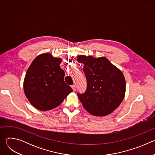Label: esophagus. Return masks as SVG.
<instances>
[{
    "instance_id": "esophagus-1",
    "label": "esophagus",
    "mask_w": 155,
    "mask_h": 155,
    "mask_svg": "<svg viewBox=\"0 0 155 155\" xmlns=\"http://www.w3.org/2000/svg\"><path fill=\"white\" fill-rule=\"evenodd\" d=\"M76 87H77L76 84H73V85L72 86V88L74 91H75V90H76Z\"/></svg>"
}]
</instances>
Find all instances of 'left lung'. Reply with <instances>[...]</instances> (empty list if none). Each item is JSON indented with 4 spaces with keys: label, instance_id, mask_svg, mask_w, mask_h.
I'll return each instance as SVG.
<instances>
[{
    "label": "left lung",
    "instance_id": "8db88e82",
    "mask_svg": "<svg viewBox=\"0 0 155 155\" xmlns=\"http://www.w3.org/2000/svg\"><path fill=\"white\" fill-rule=\"evenodd\" d=\"M84 65L86 90L77 95L84 109L98 117L111 114L123 101L126 91L124 77L120 70L105 57H77Z\"/></svg>",
    "mask_w": 155,
    "mask_h": 155
}]
</instances>
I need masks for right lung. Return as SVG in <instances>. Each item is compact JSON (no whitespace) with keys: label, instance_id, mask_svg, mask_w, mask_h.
Instances as JSON below:
<instances>
[{"label":"right lung","instance_id":"right-lung-1","mask_svg":"<svg viewBox=\"0 0 155 155\" xmlns=\"http://www.w3.org/2000/svg\"><path fill=\"white\" fill-rule=\"evenodd\" d=\"M61 58L51 54L38 55L28 68L25 80V93L36 108L46 111L59 105L73 91L64 80L65 73L60 68Z\"/></svg>","mask_w":155,"mask_h":155}]
</instances>
